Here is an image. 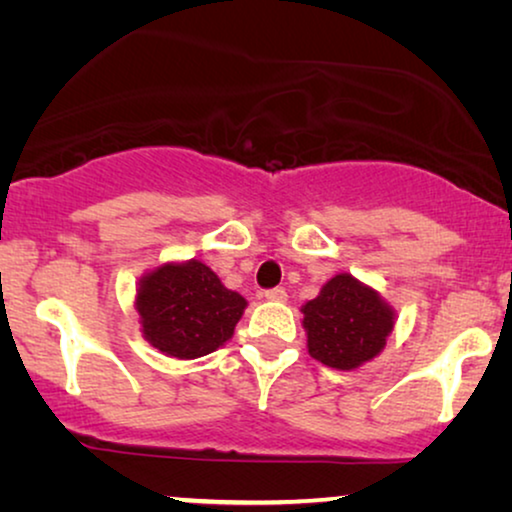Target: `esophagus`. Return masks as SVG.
I'll return each mask as SVG.
<instances>
[{
    "label": "esophagus",
    "mask_w": 512,
    "mask_h": 512,
    "mask_svg": "<svg viewBox=\"0 0 512 512\" xmlns=\"http://www.w3.org/2000/svg\"><path fill=\"white\" fill-rule=\"evenodd\" d=\"M265 298L272 300V303H286V291L282 289V286H277V289L265 291Z\"/></svg>",
    "instance_id": "1"
}]
</instances>
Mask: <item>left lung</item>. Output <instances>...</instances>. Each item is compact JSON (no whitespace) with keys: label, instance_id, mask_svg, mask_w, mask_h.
I'll use <instances>...</instances> for the list:
<instances>
[{"label":"left lung","instance_id":"1","mask_svg":"<svg viewBox=\"0 0 512 512\" xmlns=\"http://www.w3.org/2000/svg\"><path fill=\"white\" fill-rule=\"evenodd\" d=\"M303 314L310 356L335 370H354L375 359L394 328V310L380 293L347 272L326 282L303 305Z\"/></svg>","mask_w":512,"mask_h":512}]
</instances>
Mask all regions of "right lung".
<instances>
[{"label": "right lung", "instance_id": "right-lung-1", "mask_svg": "<svg viewBox=\"0 0 512 512\" xmlns=\"http://www.w3.org/2000/svg\"><path fill=\"white\" fill-rule=\"evenodd\" d=\"M142 333L177 359H198L233 338L247 300L226 289L200 261L165 263L142 277L137 289Z\"/></svg>", "mask_w": 512, "mask_h": 512}]
</instances>
